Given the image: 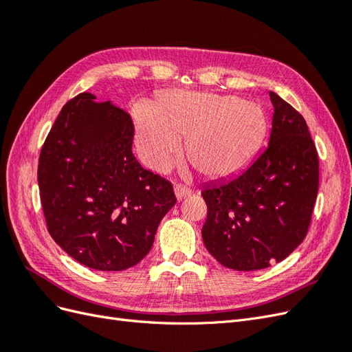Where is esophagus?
<instances>
[{
    "label": "esophagus",
    "instance_id": "34e87169",
    "mask_svg": "<svg viewBox=\"0 0 352 352\" xmlns=\"http://www.w3.org/2000/svg\"><path fill=\"white\" fill-rule=\"evenodd\" d=\"M175 195L177 198V201H180V199L186 198L188 195H190V189L184 186V185H176L175 186Z\"/></svg>",
    "mask_w": 352,
    "mask_h": 352
}]
</instances>
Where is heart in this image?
I'll list each match as a JSON object with an SVG mask.
<instances>
[{"mask_svg": "<svg viewBox=\"0 0 352 352\" xmlns=\"http://www.w3.org/2000/svg\"><path fill=\"white\" fill-rule=\"evenodd\" d=\"M135 144L142 162L167 172L185 140L184 153L198 172L211 179L235 175L247 166L267 131L260 105L235 95L170 91L155 107L132 109Z\"/></svg>", "mask_w": 352, "mask_h": 352, "instance_id": "1", "label": "heart"}]
</instances>
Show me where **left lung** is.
Listing matches in <instances>:
<instances>
[{
    "instance_id": "obj_1",
    "label": "left lung",
    "mask_w": 352,
    "mask_h": 352,
    "mask_svg": "<svg viewBox=\"0 0 352 352\" xmlns=\"http://www.w3.org/2000/svg\"><path fill=\"white\" fill-rule=\"evenodd\" d=\"M269 145L242 172L202 186L206 248L225 267L251 272L285 260L310 226L318 157L304 117L270 91Z\"/></svg>"
}]
</instances>
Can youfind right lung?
I'll return each mask as SVG.
<instances>
[{
	"label": "right lung",
	"instance_id": "right-lung-1",
	"mask_svg": "<svg viewBox=\"0 0 352 352\" xmlns=\"http://www.w3.org/2000/svg\"><path fill=\"white\" fill-rule=\"evenodd\" d=\"M131 116L83 92L61 109L42 146L38 185L50 235L94 270L120 272L150 252L173 186L132 153Z\"/></svg>",
	"mask_w": 352,
	"mask_h": 352
}]
</instances>
